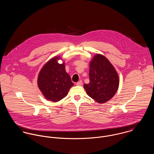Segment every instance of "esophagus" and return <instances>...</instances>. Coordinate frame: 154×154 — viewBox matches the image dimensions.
<instances>
[{"mask_svg":"<svg viewBox=\"0 0 154 154\" xmlns=\"http://www.w3.org/2000/svg\"><path fill=\"white\" fill-rule=\"evenodd\" d=\"M82 85V81H79V82H78L76 83V85H78V86H81Z\"/></svg>","mask_w":154,"mask_h":154,"instance_id":"esophagus-1","label":"esophagus"}]
</instances>
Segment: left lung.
Listing matches in <instances>:
<instances>
[{"mask_svg": "<svg viewBox=\"0 0 154 154\" xmlns=\"http://www.w3.org/2000/svg\"><path fill=\"white\" fill-rule=\"evenodd\" d=\"M89 83L84 85L88 96L97 103H105L116 93L119 85L118 74L110 61L97 54L89 64Z\"/></svg>", "mask_w": 154, "mask_h": 154, "instance_id": "1", "label": "left lung"}]
</instances>
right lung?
I'll use <instances>...</instances> for the list:
<instances>
[{
  "label": "right lung",
  "mask_w": 154,
  "mask_h": 154,
  "mask_svg": "<svg viewBox=\"0 0 154 154\" xmlns=\"http://www.w3.org/2000/svg\"><path fill=\"white\" fill-rule=\"evenodd\" d=\"M60 57H54L48 61L41 69L38 77V86L44 97L57 102L67 94L73 86L70 76L66 73L65 63L59 64Z\"/></svg>",
  "instance_id": "add662e5"
}]
</instances>
